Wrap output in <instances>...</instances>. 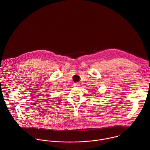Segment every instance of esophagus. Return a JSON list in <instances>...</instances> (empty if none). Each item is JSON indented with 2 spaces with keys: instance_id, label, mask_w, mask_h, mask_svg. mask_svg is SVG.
Listing matches in <instances>:
<instances>
[{
  "instance_id": "1",
  "label": "esophagus",
  "mask_w": 150,
  "mask_h": 150,
  "mask_svg": "<svg viewBox=\"0 0 150 150\" xmlns=\"http://www.w3.org/2000/svg\"><path fill=\"white\" fill-rule=\"evenodd\" d=\"M74 86H75V87H79V83H74Z\"/></svg>"
}]
</instances>
